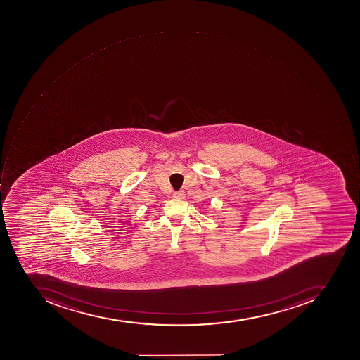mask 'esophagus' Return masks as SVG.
<instances>
[{"label": "esophagus", "instance_id": "34e87169", "mask_svg": "<svg viewBox=\"0 0 360 360\" xmlns=\"http://www.w3.org/2000/svg\"><path fill=\"white\" fill-rule=\"evenodd\" d=\"M186 196V193H184L183 191H176L174 193V198L175 199H184Z\"/></svg>", "mask_w": 360, "mask_h": 360}]
</instances>
